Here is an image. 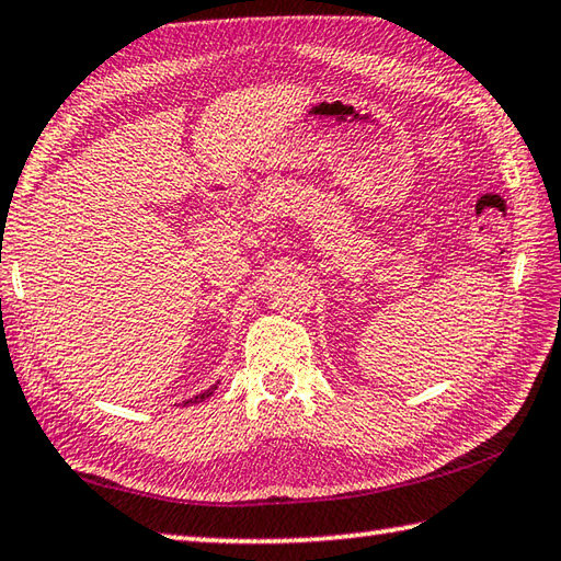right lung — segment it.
Here are the masks:
<instances>
[{"label":"right lung","instance_id":"add662e5","mask_svg":"<svg viewBox=\"0 0 561 561\" xmlns=\"http://www.w3.org/2000/svg\"><path fill=\"white\" fill-rule=\"evenodd\" d=\"M216 387H218V385H213V387H210V390H206V392H201V394H196V397H191V400H186V402H183V404H193V402H203V400H206V397H210V394H213V390H216Z\"/></svg>","mask_w":561,"mask_h":561}]
</instances>
